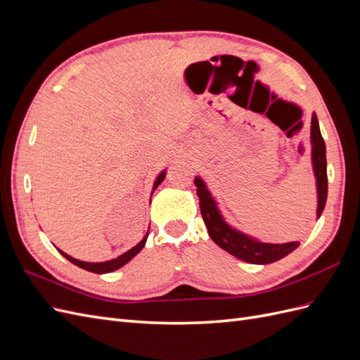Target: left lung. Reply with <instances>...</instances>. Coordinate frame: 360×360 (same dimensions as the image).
<instances>
[{
    "label": "left lung",
    "instance_id": "obj_1",
    "mask_svg": "<svg viewBox=\"0 0 360 360\" xmlns=\"http://www.w3.org/2000/svg\"><path fill=\"white\" fill-rule=\"evenodd\" d=\"M311 144H312V165L315 177H317V191H319V207L317 217H320L324 210L326 200H328V169H326V144L320 132L319 118L312 115L311 122ZM195 186L200 197V209L204 224L207 226L212 240L221 246L226 252L240 258L252 264H270L274 261L284 258L292 252L300 243L288 242V243H264L258 242L255 238H250L242 233H238L230 225H226L222 216L217 210L214 200L210 197V192L207 191L205 184L201 179H195Z\"/></svg>",
    "mask_w": 360,
    "mask_h": 360
}]
</instances>
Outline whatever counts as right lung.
<instances>
[{
  "label": "right lung",
  "instance_id": "1",
  "mask_svg": "<svg viewBox=\"0 0 360 360\" xmlns=\"http://www.w3.org/2000/svg\"><path fill=\"white\" fill-rule=\"evenodd\" d=\"M163 179H165V171L160 172V176L158 177V180H156V183H155V189L163 181ZM147 237H148V233L144 236L143 240H141L136 246H134L132 249H129L127 252H124L123 255H120V257H117V258H114V259H110V261H105V263H85V261H79V259H76V258H72V257L68 255V254H64L63 250H60V249H58V252H60L63 257H66V258L70 261V263H73L75 266H78V267H81V269H84V270L93 271V274H110V271H114V270L120 269L122 266H124L126 263H129V261L132 259V258L139 252V250L144 248V245H146V242H147Z\"/></svg>",
  "mask_w": 360,
  "mask_h": 360
}]
</instances>
